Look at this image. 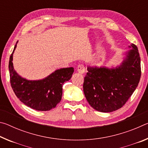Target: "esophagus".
<instances>
[{
  "mask_svg": "<svg viewBox=\"0 0 148 148\" xmlns=\"http://www.w3.org/2000/svg\"><path fill=\"white\" fill-rule=\"evenodd\" d=\"M77 70L78 71L79 73L80 74H84L86 71V67H85V65L83 64H79L77 67Z\"/></svg>",
  "mask_w": 148,
  "mask_h": 148,
  "instance_id": "obj_1",
  "label": "esophagus"
}]
</instances>
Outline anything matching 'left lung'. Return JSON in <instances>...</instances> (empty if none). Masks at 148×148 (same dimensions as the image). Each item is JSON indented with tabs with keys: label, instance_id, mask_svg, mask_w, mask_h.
Segmentation results:
<instances>
[{
	"label": "left lung",
	"instance_id": "8db88e82",
	"mask_svg": "<svg viewBox=\"0 0 148 148\" xmlns=\"http://www.w3.org/2000/svg\"><path fill=\"white\" fill-rule=\"evenodd\" d=\"M127 59L116 69L88 67L83 85L87 102L95 110L111 112L123 106L138 85L140 57L134 44Z\"/></svg>",
	"mask_w": 148,
	"mask_h": 148
}]
</instances>
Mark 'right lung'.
Returning <instances> with one entry per match:
<instances>
[{"label": "right lung", "instance_id": "1", "mask_svg": "<svg viewBox=\"0 0 148 148\" xmlns=\"http://www.w3.org/2000/svg\"><path fill=\"white\" fill-rule=\"evenodd\" d=\"M10 57L9 72L11 86L16 97L23 104L38 111H48L54 108L61 100L62 85L69 81L73 74L74 68L57 70L45 79L30 81L22 78L14 70L13 53Z\"/></svg>", "mask_w": 148, "mask_h": 148}]
</instances>
